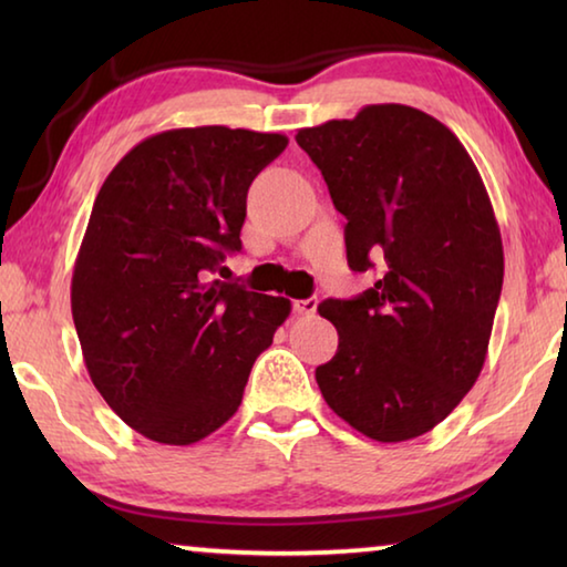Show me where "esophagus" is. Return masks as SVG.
I'll return each instance as SVG.
<instances>
[{"label": "esophagus", "instance_id": "34e87169", "mask_svg": "<svg viewBox=\"0 0 567 567\" xmlns=\"http://www.w3.org/2000/svg\"><path fill=\"white\" fill-rule=\"evenodd\" d=\"M295 315H312L318 310V297H307V300H297L292 302Z\"/></svg>", "mask_w": 567, "mask_h": 567}]
</instances>
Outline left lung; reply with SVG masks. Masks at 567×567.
<instances>
[{"mask_svg": "<svg viewBox=\"0 0 567 567\" xmlns=\"http://www.w3.org/2000/svg\"><path fill=\"white\" fill-rule=\"evenodd\" d=\"M344 215L354 272L378 282L318 312L338 352L315 370L358 433L412 440L453 412L483 370L503 290V239L483 177L443 122L408 104L297 132Z\"/></svg>", "mask_w": 567, "mask_h": 567, "instance_id": "8db88e82", "label": "left lung"}]
</instances>
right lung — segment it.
<instances>
[{"instance_id":"1","label":"right lung","mask_w":567,"mask_h":567,"mask_svg":"<svg viewBox=\"0 0 567 567\" xmlns=\"http://www.w3.org/2000/svg\"><path fill=\"white\" fill-rule=\"evenodd\" d=\"M285 134L185 127L142 140L104 179L72 275L84 364L155 443L192 445L235 415L292 305L215 280L243 249L252 179Z\"/></svg>"}]
</instances>
